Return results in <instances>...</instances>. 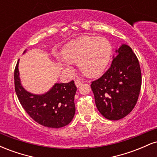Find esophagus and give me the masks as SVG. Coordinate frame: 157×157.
I'll use <instances>...</instances> for the list:
<instances>
[{
  "instance_id": "esophagus-1",
  "label": "esophagus",
  "mask_w": 157,
  "mask_h": 157,
  "mask_svg": "<svg viewBox=\"0 0 157 157\" xmlns=\"http://www.w3.org/2000/svg\"><path fill=\"white\" fill-rule=\"evenodd\" d=\"M82 83H83V81L80 80V79H77V80H75V85H76L77 87H79V86H80V85H82Z\"/></svg>"
}]
</instances>
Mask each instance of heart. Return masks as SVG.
<instances>
[{
  "label": "heart",
  "instance_id": "1",
  "mask_svg": "<svg viewBox=\"0 0 157 157\" xmlns=\"http://www.w3.org/2000/svg\"><path fill=\"white\" fill-rule=\"evenodd\" d=\"M64 58L71 63H78L86 75L95 76L104 71L111 55V45L104 37H84L71 43L62 51ZM60 62L68 66L66 61Z\"/></svg>",
  "mask_w": 157,
  "mask_h": 157
}]
</instances>
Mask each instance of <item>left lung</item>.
Here are the masks:
<instances>
[{"instance_id":"obj_1","label":"left lung","mask_w":157,"mask_h":157,"mask_svg":"<svg viewBox=\"0 0 157 157\" xmlns=\"http://www.w3.org/2000/svg\"><path fill=\"white\" fill-rule=\"evenodd\" d=\"M116 52L111 67L91 84L97 109L110 120L122 119L134 109L142 86L140 63L131 48L122 44Z\"/></svg>"}]
</instances>
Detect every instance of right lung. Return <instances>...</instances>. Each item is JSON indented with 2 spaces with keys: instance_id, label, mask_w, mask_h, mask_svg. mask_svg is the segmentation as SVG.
Segmentation results:
<instances>
[{
  "instance_id": "right-lung-1",
  "label": "right lung",
  "mask_w": 157,
  "mask_h": 157,
  "mask_svg": "<svg viewBox=\"0 0 157 157\" xmlns=\"http://www.w3.org/2000/svg\"><path fill=\"white\" fill-rule=\"evenodd\" d=\"M18 61L14 72L15 89L20 103L26 112L35 122L45 127L59 128L69 124L75 113V95L77 87L74 80L67 83H56L44 94H32L21 86Z\"/></svg>"
}]
</instances>
